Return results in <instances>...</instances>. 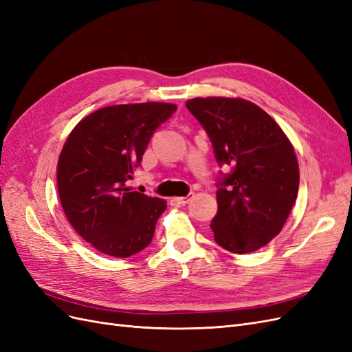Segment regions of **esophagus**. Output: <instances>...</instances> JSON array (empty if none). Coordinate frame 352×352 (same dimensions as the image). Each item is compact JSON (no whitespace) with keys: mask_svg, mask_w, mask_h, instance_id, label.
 Segmentation results:
<instances>
[{"mask_svg":"<svg viewBox=\"0 0 352 352\" xmlns=\"http://www.w3.org/2000/svg\"><path fill=\"white\" fill-rule=\"evenodd\" d=\"M192 197H194V194H189V195H186V197H180V198H173V201L175 202H177V204H182V206H185V204H188V202L192 199Z\"/></svg>","mask_w":352,"mask_h":352,"instance_id":"34e87169","label":"esophagus"}]
</instances>
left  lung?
<instances>
[{
	"instance_id": "left-lung-1",
	"label": "left lung",
	"mask_w": 352,
	"mask_h": 352,
	"mask_svg": "<svg viewBox=\"0 0 352 352\" xmlns=\"http://www.w3.org/2000/svg\"><path fill=\"white\" fill-rule=\"evenodd\" d=\"M210 136L220 167L214 241L230 252L248 254L279 235L295 204L300 167L282 127L243 98L207 97L186 101Z\"/></svg>"
}]
</instances>
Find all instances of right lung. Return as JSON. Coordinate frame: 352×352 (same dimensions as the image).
<instances>
[{
  "instance_id": "1",
  "label": "right lung",
  "mask_w": 352,
  "mask_h": 352,
  "mask_svg": "<svg viewBox=\"0 0 352 352\" xmlns=\"http://www.w3.org/2000/svg\"><path fill=\"white\" fill-rule=\"evenodd\" d=\"M176 109L170 102L110 105L83 117L67 136L57 164L60 202L72 228L97 251L126 258L153 241L166 201L126 182Z\"/></svg>"
}]
</instances>
